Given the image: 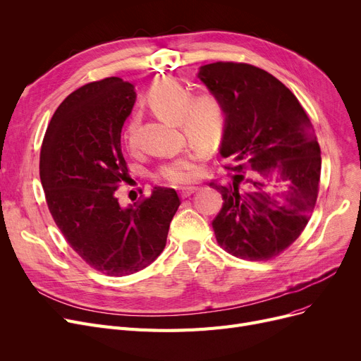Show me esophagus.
Returning a JSON list of instances; mask_svg holds the SVG:
<instances>
[{
  "instance_id": "esophagus-1",
  "label": "esophagus",
  "mask_w": 361,
  "mask_h": 361,
  "mask_svg": "<svg viewBox=\"0 0 361 361\" xmlns=\"http://www.w3.org/2000/svg\"><path fill=\"white\" fill-rule=\"evenodd\" d=\"M196 190H197L196 187H187V188H180L178 193H180V196H181L183 199H185V197H188V196H192Z\"/></svg>"
}]
</instances>
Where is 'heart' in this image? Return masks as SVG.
<instances>
[{
	"label": "heart",
	"instance_id": "obj_1",
	"mask_svg": "<svg viewBox=\"0 0 361 361\" xmlns=\"http://www.w3.org/2000/svg\"><path fill=\"white\" fill-rule=\"evenodd\" d=\"M149 102L159 116L171 123L180 124L184 136L200 146L164 164L157 178L173 187L190 184L200 176V161L206 150L215 149L224 137L226 111L222 101L212 92H200L192 97V90L174 79H164L149 90ZM140 117L131 116L124 131L130 149H137L140 139Z\"/></svg>",
	"mask_w": 361,
	"mask_h": 361
}]
</instances>
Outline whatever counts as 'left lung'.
<instances>
[{
  "mask_svg": "<svg viewBox=\"0 0 361 361\" xmlns=\"http://www.w3.org/2000/svg\"><path fill=\"white\" fill-rule=\"evenodd\" d=\"M199 79L225 106L219 154L234 161L225 166L231 181L211 184L224 200L216 241L244 260L274 259L314 211L322 158L313 126L295 94L259 67L218 61L200 67Z\"/></svg>",
  "mask_w": 361,
  "mask_h": 361,
  "instance_id": "obj_1",
  "label": "left lung"
}]
</instances>
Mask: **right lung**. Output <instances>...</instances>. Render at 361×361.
Masks as SVG:
<instances>
[{"mask_svg":"<svg viewBox=\"0 0 361 361\" xmlns=\"http://www.w3.org/2000/svg\"><path fill=\"white\" fill-rule=\"evenodd\" d=\"M135 101V87L120 78L75 89L54 112L41 147L39 176L56 226L90 268L108 276L154 262L181 203L166 187H154L133 206L118 202L128 178L121 128Z\"/></svg>","mask_w":361,"mask_h":361,"instance_id":"right-lung-1","label":"right lung"}]
</instances>
